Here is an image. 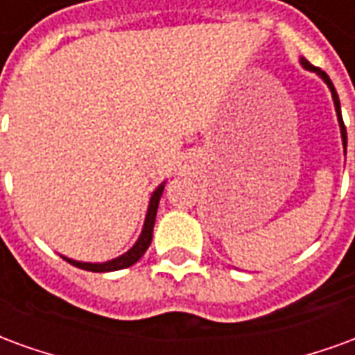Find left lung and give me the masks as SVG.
<instances>
[{
	"label": "left lung",
	"instance_id": "left-lung-1",
	"mask_svg": "<svg viewBox=\"0 0 355 355\" xmlns=\"http://www.w3.org/2000/svg\"><path fill=\"white\" fill-rule=\"evenodd\" d=\"M300 64L304 66L306 70H310V72H315L318 76H320L321 80L327 83L329 91H331V94H333V102H335V110H336V117H338V127H340V137H343V146H344V154H346V127H344V121H343V114H340V101H338V94H336L335 91V85H333V81L329 80V76L323 70H320V68H315V66H312L306 58H300Z\"/></svg>",
	"mask_w": 355,
	"mask_h": 355
}]
</instances>
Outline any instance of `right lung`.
Wrapping results in <instances>:
<instances>
[{"mask_svg":"<svg viewBox=\"0 0 355 355\" xmlns=\"http://www.w3.org/2000/svg\"><path fill=\"white\" fill-rule=\"evenodd\" d=\"M163 188H165V182H162V184L157 186L154 190V193H152L142 232H140L137 243H135L127 253H123L121 257H117V259H112V261L108 262H80L73 261V259H68V257H62V259H64L66 262H70L72 266L81 268V270H89V272H116V270H123V268L132 266L142 254L146 253V249L150 247V243H152V232H154L155 215H157V205H159V198H162Z\"/></svg>","mask_w":355,"mask_h":355,"instance_id":"add662e5","label":"right lung"}]
</instances>
